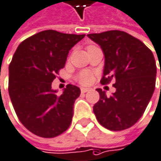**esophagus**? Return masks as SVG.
Masks as SVG:
<instances>
[{"mask_svg": "<svg viewBox=\"0 0 161 161\" xmlns=\"http://www.w3.org/2000/svg\"><path fill=\"white\" fill-rule=\"evenodd\" d=\"M90 89L89 88H87V87H81V92L82 93H86L87 91H89Z\"/></svg>", "mask_w": 161, "mask_h": 161, "instance_id": "obj_1", "label": "esophagus"}]
</instances>
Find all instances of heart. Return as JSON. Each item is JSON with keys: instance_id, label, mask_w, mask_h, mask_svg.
Wrapping results in <instances>:
<instances>
[{"instance_id": "b5f03b06", "label": "heart", "mask_w": 161, "mask_h": 161, "mask_svg": "<svg viewBox=\"0 0 161 161\" xmlns=\"http://www.w3.org/2000/svg\"><path fill=\"white\" fill-rule=\"evenodd\" d=\"M76 80L81 85H88L92 81V74L88 71H83L76 76Z\"/></svg>"}]
</instances>
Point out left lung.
Here are the masks:
<instances>
[{"label":"left lung","instance_id":"8db88e82","mask_svg":"<svg viewBox=\"0 0 161 161\" xmlns=\"http://www.w3.org/2000/svg\"><path fill=\"white\" fill-rule=\"evenodd\" d=\"M87 37L100 46L105 56L102 85L112 78L111 97L97 88L99 100L93 107L97 120L111 131H122L137 123L153 95L157 65L153 53L141 40L120 30ZM161 75V68H160Z\"/></svg>","mask_w":161,"mask_h":161}]
</instances>
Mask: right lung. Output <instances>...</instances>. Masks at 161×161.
Masks as SVG:
<instances>
[{"label": "right lung", "mask_w": 161, "mask_h": 161, "mask_svg": "<svg viewBox=\"0 0 161 161\" xmlns=\"http://www.w3.org/2000/svg\"><path fill=\"white\" fill-rule=\"evenodd\" d=\"M85 36L44 30L25 39L14 52L8 91L19 121L34 135L51 138L69 128L80 88L69 84L58 96L51 83Z\"/></svg>", "instance_id": "1"}]
</instances>
